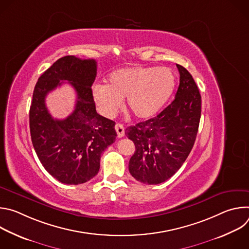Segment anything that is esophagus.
Instances as JSON below:
<instances>
[{
    "label": "esophagus",
    "instance_id": "esophagus-1",
    "mask_svg": "<svg viewBox=\"0 0 249 249\" xmlns=\"http://www.w3.org/2000/svg\"><path fill=\"white\" fill-rule=\"evenodd\" d=\"M115 131H116V133H117V137H118V138L124 137V135H125V129H124V126H123L122 124L117 123V124L115 125Z\"/></svg>",
    "mask_w": 249,
    "mask_h": 249
}]
</instances>
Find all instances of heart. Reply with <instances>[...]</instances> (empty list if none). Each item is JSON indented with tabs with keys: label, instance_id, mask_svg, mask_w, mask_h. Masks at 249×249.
Listing matches in <instances>:
<instances>
[{
	"label": "heart",
	"instance_id": "heart-1",
	"mask_svg": "<svg viewBox=\"0 0 249 249\" xmlns=\"http://www.w3.org/2000/svg\"><path fill=\"white\" fill-rule=\"evenodd\" d=\"M176 86V78L165 67H130L112 72L107 85L92 87L93 100L101 115L115 116L127 99V107L139 119L157 114L169 99Z\"/></svg>",
	"mask_w": 249,
	"mask_h": 249
}]
</instances>
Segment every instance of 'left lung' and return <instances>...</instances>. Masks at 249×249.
Instances as JSON below:
<instances>
[{"label":"left lung","instance_id":"left-lung-1","mask_svg":"<svg viewBox=\"0 0 249 249\" xmlns=\"http://www.w3.org/2000/svg\"><path fill=\"white\" fill-rule=\"evenodd\" d=\"M176 67L180 80L174 100L156 117L125 131L136 147L129 171L146 184H160L170 178L189 156L196 140L201 95L188 71L180 65Z\"/></svg>","mask_w":249,"mask_h":249}]
</instances>
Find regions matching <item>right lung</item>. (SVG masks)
I'll list each match as a JSON object with an SVG mask.
<instances>
[{"mask_svg":"<svg viewBox=\"0 0 249 249\" xmlns=\"http://www.w3.org/2000/svg\"><path fill=\"white\" fill-rule=\"evenodd\" d=\"M96 61L65 56L57 60L35 85L29 110L33 148L44 168L65 184H82L94 177L104 150L116 139L115 122L95 110L91 86ZM66 80L75 89L73 113L63 121L49 113L46 95Z\"/></svg>","mask_w":249,"mask_h":249,"instance_id":"obj_1","label":"right lung"}]
</instances>
